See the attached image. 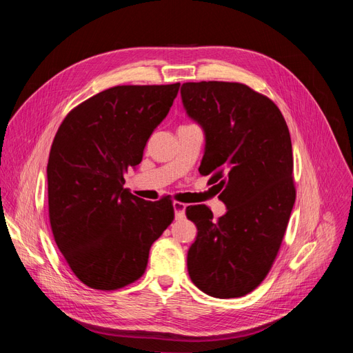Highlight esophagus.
Returning a JSON list of instances; mask_svg holds the SVG:
<instances>
[{
    "instance_id": "esophagus-1",
    "label": "esophagus",
    "mask_w": 353,
    "mask_h": 353,
    "mask_svg": "<svg viewBox=\"0 0 353 353\" xmlns=\"http://www.w3.org/2000/svg\"><path fill=\"white\" fill-rule=\"evenodd\" d=\"M185 209L187 205L185 203H181V201H174V210H175V218L176 219H183L185 215Z\"/></svg>"
}]
</instances>
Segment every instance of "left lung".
Listing matches in <instances>:
<instances>
[{
    "label": "left lung",
    "mask_w": 353,
    "mask_h": 353,
    "mask_svg": "<svg viewBox=\"0 0 353 353\" xmlns=\"http://www.w3.org/2000/svg\"><path fill=\"white\" fill-rule=\"evenodd\" d=\"M181 99L205 131L199 172L219 187L227 213L188 206L197 227L187 256L190 279L219 299L258 287L279 254L296 200L292 140L275 103L239 82H185Z\"/></svg>",
    "instance_id": "1"
}]
</instances>
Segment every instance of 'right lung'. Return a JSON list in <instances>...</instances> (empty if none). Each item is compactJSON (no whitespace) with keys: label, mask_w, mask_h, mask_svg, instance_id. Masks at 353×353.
Returning a JSON list of instances; mask_svg holds the SVG:
<instances>
[{"label":"right lung","mask_w":353,"mask_h":353,"mask_svg":"<svg viewBox=\"0 0 353 353\" xmlns=\"http://www.w3.org/2000/svg\"><path fill=\"white\" fill-rule=\"evenodd\" d=\"M179 90L119 85L77 105L61 122L48 165V215L72 272L95 290H117L144 274L152 244L174 221L172 201L123 188Z\"/></svg>","instance_id":"add662e5"}]
</instances>
